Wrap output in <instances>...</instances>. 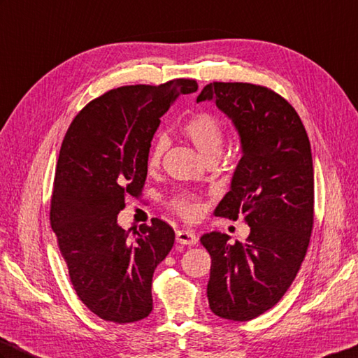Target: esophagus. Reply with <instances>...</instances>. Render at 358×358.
<instances>
[{
  "label": "esophagus",
  "mask_w": 358,
  "mask_h": 358,
  "mask_svg": "<svg viewBox=\"0 0 358 358\" xmlns=\"http://www.w3.org/2000/svg\"><path fill=\"white\" fill-rule=\"evenodd\" d=\"M176 241L179 245H184V246H194L197 243V237L193 231L182 229L176 232Z\"/></svg>",
  "instance_id": "esophagus-1"
}]
</instances>
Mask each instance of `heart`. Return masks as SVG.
<instances>
[{
  "mask_svg": "<svg viewBox=\"0 0 358 358\" xmlns=\"http://www.w3.org/2000/svg\"><path fill=\"white\" fill-rule=\"evenodd\" d=\"M182 134L194 144L199 153L202 155L206 161L211 158H219L220 156L224 143V129L222 121L217 118L214 113L206 110H199L193 113V115L185 121L184 126H182ZM165 150H167V138L158 136L155 139V143L149 152L147 169L150 171L159 169ZM171 208L187 220L197 219V217L202 214L203 209L200 200L189 193H184L174 197L171 200Z\"/></svg>",
  "mask_w": 358,
  "mask_h": 358,
  "instance_id": "heart-1",
  "label": "heart"
}]
</instances>
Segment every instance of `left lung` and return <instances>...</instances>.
<instances>
[{"mask_svg": "<svg viewBox=\"0 0 358 358\" xmlns=\"http://www.w3.org/2000/svg\"><path fill=\"white\" fill-rule=\"evenodd\" d=\"M213 100L238 130L243 156L215 214L250 226L246 243L205 234L211 255L209 308L222 319L252 320L280 302L305 258L315 222L311 147L298 112L261 85L213 82Z\"/></svg>", "mask_w": 358, "mask_h": 358, "instance_id": "1", "label": "left lung"}]
</instances>
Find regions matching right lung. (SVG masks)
I'll list each match as a JSON object with an SVG mask.
<instances>
[{"instance_id": "obj_1", "label": "right lung", "mask_w": 358, "mask_h": 358, "mask_svg": "<svg viewBox=\"0 0 358 358\" xmlns=\"http://www.w3.org/2000/svg\"><path fill=\"white\" fill-rule=\"evenodd\" d=\"M196 91L193 78L121 86L86 104L66 130L50 223L78 299L103 320L130 324L152 313L153 272L174 231L153 219L132 238L117 215L144 188L159 118L179 95Z\"/></svg>"}]
</instances>
